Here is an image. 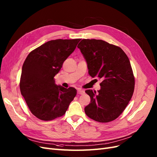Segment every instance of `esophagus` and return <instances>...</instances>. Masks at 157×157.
<instances>
[{
    "label": "esophagus",
    "mask_w": 157,
    "mask_h": 157,
    "mask_svg": "<svg viewBox=\"0 0 157 157\" xmlns=\"http://www.w3.org/2000/svg\"><path fill=\"white\" fill-rule=\"evenodd\" d=\"M77 93H78V94H84V91L83 90H81V89H78V90H77Z\"/></svg>",
    "instance_id": "obj_1"
}]
</instances>
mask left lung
<instances>
[{
    "label": "left lung",
    "mask_w": 157,
    "mask_h": 157,
    "mask_svg": "<svg viewBox=\"0 0 157 157\" xmlns=\"http://www.w3.org/2000/svg\"><path fill=\"white\" fill-rule=\"evenodd\" d=\"M77 47L86 61L89 75L102 80L98 92L85 91L90 97L85 113L97 122L114 121L134 93L135 80L130 60L120 47L102 40L82 39Z\"/></svg>",
    "instance_id": "left-lung-1"
}]
</instances>
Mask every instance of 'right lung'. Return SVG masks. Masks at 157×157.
Segmentation results:
<instances>
[{
	"instance_id": "obj_1",
	"label": "right lung",
	"mask_w": 157,
	"mask_h": 157,
	"mask_svg": "<svg viewBox=\"0 0 157 157\" xmlns=\"http://www.w3.org/2000/svg\"><path fill=\"white\" fill-rule=\"evenodd\" d=\"M78 39H56L33 50L22 66L20 88L31 112L48 121L63 116L77 94L73 87L55 83L65 60L73 53Z\"/></svg>"
}]
</instances>
